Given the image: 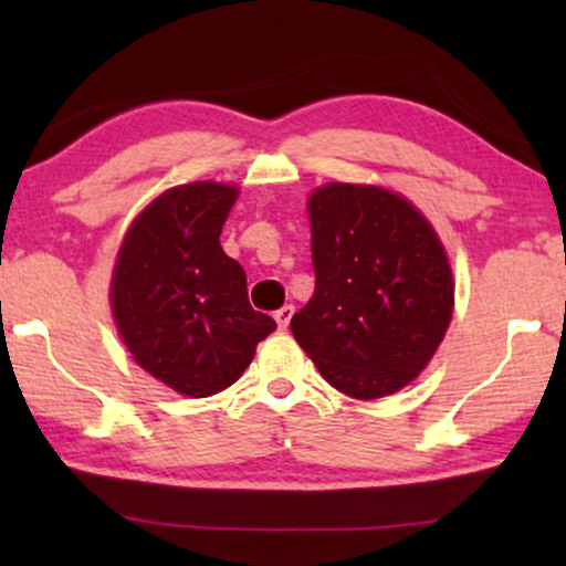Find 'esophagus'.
Listing matches in <instances>:
<instances>
[{"label": "esophagus", "mask_w": 566, "mask_h": 566, "mask_svg": "<svg viewBox=\"0 0 566 566\" xmlns=\"http://www.w3.org/2000/svg\"><path fill=\"white\" fill-rule=\"evenodd\" d=\"M291 316H293V306H291V304H285V306L277 308V312H275V322H277V327H281V329H289Z\"/></svg>", "instance_id": "1"}]
</instances>
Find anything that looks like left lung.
Listing matches in <instances>:
<instances>
[{
  "label": "left lung",
  "mask_w": 566,
  "mask_h": 566,
  "mask_svg": "<svg viewBox=\"0 0 566 566\" xmlns=\"http://www.w3.org/2000/svg\"><path fill=\"white\" fill-rule=\"evenodd\" d=\"M316 289L291 329L324 381L353 399L399 391L428 366L453 314V275L428 219L374 185L308 198Z\"/></svg>",
  "instance_id": "8db88e82"
}]
</instances>
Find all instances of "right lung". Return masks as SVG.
Instances as JSON below:
<instances>
[{"label": "right lung", "mask_w": 566, "mask_h": 566, "mask_svg": "<svg viewBox=\"0 0 566 566\" xmlns=\"http://www.w3.org/2000/svg\"><path fill=\"white\" fill-rule=\"evenodd\" d=\"M237 188L190 182L146 206L115 262L111 301L138 366L188 397H211L244 374L275 329L247 298V275L221 250Z\"/></svg>", "instance_id": "add662e5"}]
</instances>
